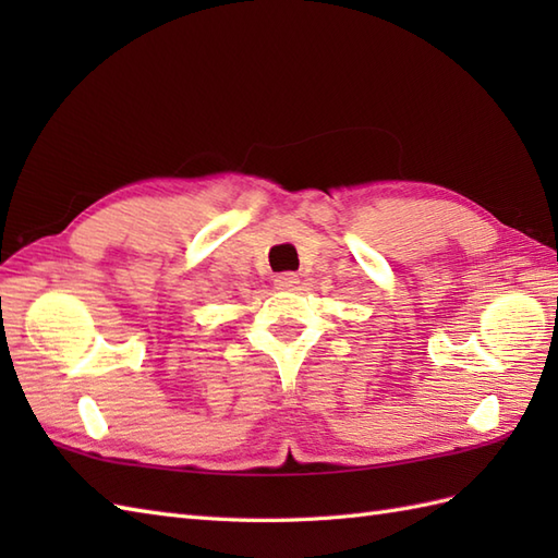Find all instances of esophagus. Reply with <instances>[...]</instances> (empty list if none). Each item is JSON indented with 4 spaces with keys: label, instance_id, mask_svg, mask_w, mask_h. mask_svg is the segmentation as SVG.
Returning <instances> with one entry per match:
<instances>
[{
    "label": "esophagus",
    "instance_id": "1",
    "mask_svg": "<svg viewBox=\"0 0 558 558\" xmlns=\"http://www.w3.org/2000/svg\"><path fill=\"white\" fill-rule=\"evenodd\" d=\"M272 282H276L278 290H294L300 286V276L298 272H280Z\"/></svg>",
    "mask_w": 558,
    "mask_h": 558
}]
</instances>
